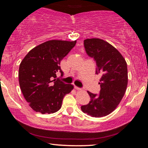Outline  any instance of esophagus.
Returning a JSON list of instances; mask_svg holds the SVG:
<instances>
[{"label": "esophagus", "mask_w": 148, "mask_h": 148, "mask_svg": "<svg viewBox=\"0 0 148 148\" xmlns=\"http://www.w3.org/2000/svg\"><path fill=\"white\" fill-rule=\"evenodd\" d=\"M74 88H75V89H76V90H81V89H82L81 88H79V87H77V86H74Z\"/></svg>", "instance_id": "1"}]
</instances>
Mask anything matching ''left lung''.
Wrapping results in <instances>:
<instances>
[{
    "label": "left lung",
    "mask_w": 148,
    "mask_h": 148,
    "mask_svg": "<svg viewBox=\"0 0 148 148\" xmlns=\"http://www.w3.org/2000/svg\"><path fill=\"white\" fill-rule=\"evenodd\" d=\"M84 42L87 54L96 62V74L102 76L99 94L87 91L91 101L81 109L92 117L106 116L116 108L126 91L127 62L118 50L103 40L90 38Z\"/></svg>",
    "instance_id": "left-lung-1"
}]
</instances>
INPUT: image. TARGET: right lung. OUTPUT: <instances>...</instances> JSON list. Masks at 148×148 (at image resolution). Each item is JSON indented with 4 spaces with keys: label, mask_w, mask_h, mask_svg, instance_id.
Returning a JSON list of instances; mask_svg holds the SVG:
<instances>
[{
    "label": "right lung",
    "mask_w": 148,
    "mask_h": 148,
    "mask_svg": "<svg viewBox=\"0 0 148 148\" xmlns=\"http://www.w3.org/2000/svg\"><path fill=\"white\" fill-rule=\"evenodd\" d=\"M76 41L49 40L31 49L19 65V82L25 99L31 108L41 114H52L62 106L64 97L73 89L54 79L60 72L61 61L76 45Z\"/></svg>",
    "instance_id": "obj_1"
}]
</instances>
